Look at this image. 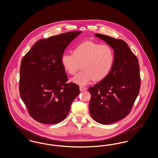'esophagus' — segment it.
Wrapping results in <instances>:
<instances>
[{
    "mask_svg": "<svg viewBox=\"0 0 158 158\" xmlns=\"http://www.w3.org/2000/svg\"><path fill=\"white\" fill-rule=\"evenodd\" d=\"M79 89L81 91H84V90H86V88L85 87H83V86H80Z\"/></svg>",
    "mask_w": 158,
    "mask_h": 158,
    "instance_id": "34e87169",
    "label": "esophagus"
}]
</instances>
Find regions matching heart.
Instances as JSON below:
<instances>
[{"mask_svg": "<svg viewBox=\"0 0 158 158\" xmlns=\"http://www.w3.org/2000/svg\"><path fill=\"white\" fill-rule=\"evenodd\" d=\"M114 53L107 44L86 41L76 45L73 53H64L61 57L63 68L69 75H74L80 67L82 70L70 79L72 82L85 86L94 79L100 81L108 75L113 68Z\"/></svg>", "mask_w": 158, "mask_h": 158, "instance_id": "obj_1", "label": "heart"}]
</instances>
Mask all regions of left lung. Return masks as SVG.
I'll return each instance as SVG.
<instances>
[{"mask_svg": "<svg viewBox=\"0 0 158 158\" xmlns=\"http://www.w3.org/2000/svg\"><path fill=\"white\" fill-rule=\"evenodd\" d=\"M114 52L113 68L105 79L89 88V110L98 123L110 124L125 118L139 93V61L127 43L107 35L95 34Z\"/></svg>", "mask_w": 158, "mask_h": 158, "instance_id": "8db88e82", "label": "left lung"}]
</instances>
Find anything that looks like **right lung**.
<instances>
[{
  "instance_id": "1",
  "label": "right lung",
  "mask_w": 158,
  "mask_h": 158,
  "mask_svg": "<svg viewBox=\"0 0 158 158\" xmlns=\"http://www.w3.org/2000/svg\"><path fill=\"white\" fill-rule=\"evenodd\" d=\"M81 32H69L41 39L23 57L20 96L30 115L38 122L54 124L63 120L79 94L77 85L66 83L68 76L61 57Z\"/></svg>"
}]
</instances>
